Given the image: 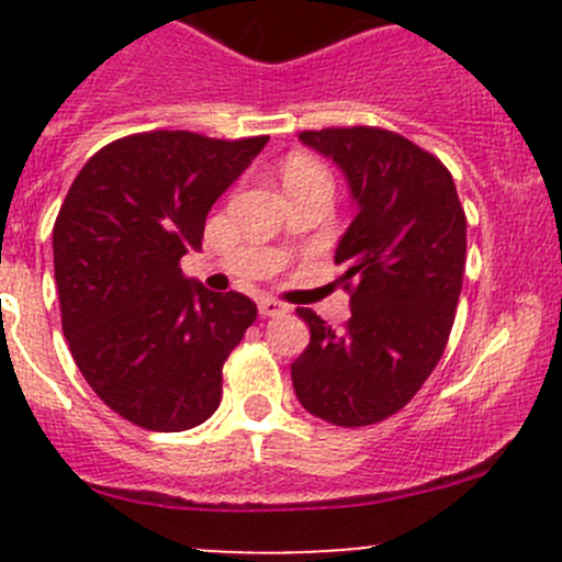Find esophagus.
<instances>
[{
	"label": "esophagus",
	"instance_id": "1",
	"mask_svg": "<svg viewBox=\"0 0 562 562\" xmlns=\"http://www.w3.org/2000/svg\"><path fill=\"white\" fill-rule=\"evenodd\" d=\"M258 310H260V315H263V317H274V315H285L291 307H288V304H282V302H277V299H260Z\"/></svg>",
	"mask_w": 562,
	"mask_h": 562
}]
</instances>
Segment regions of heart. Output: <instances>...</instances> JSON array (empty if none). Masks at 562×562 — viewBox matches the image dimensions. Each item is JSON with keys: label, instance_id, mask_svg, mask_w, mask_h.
I'll return each mask as SVG.
<instances>
[{"label": "heart", "instance_id": "heart-1", "mask_svg": "<svg viewBox=\"0 0 562 562\" xmlns=\"http://www.w3.org/2000/svg\"><path fill=\"white\" fill-rule=\"evenodd\" d=\"M282 179H285V187H291V184H302V181L326 179V171H323L321 162H315L313 157L293 155L288 157L285 168H282Z\"/></svg>", "mask_w": 562, "mask_h": 562}]
</instances>
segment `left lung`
<instances>
[{
    "instance_id": "left-lung-1",
    "label": "left lung",
    "mask_w": 562,
    "mask_h": 562,
    "mask_svg": "<svg viewBox=\"0 0 562 562\" xmlns=\"http://www.w3.org/2000/svg\"><path fill=\"white\" fill-rule=\"evenodd\" d=\"M299 138L337 162L359 214L334 255L350 321L334 331L313 310H296L310 345L291 364L293 389L323 422L367 427L402 411L443 356L468 220L449 168L400 133L361 124Z\"/></svg>"
}]
</instances>
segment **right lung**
Instances as JSON below:
<instances>
[{
	"label": "right lung",
	"mask_w": 562,
	"mask_h": 562,
	"mask_svg": "<svg viewBox=\"0 0 562 562\" xmlns=\"http://www.w3.org/2000/svg\"><path fill=\"white\" fill-rule=\"evenodd\" d=\"M266 140L127 135L67 190L54 223L61 331L94 394L138 427L184 432L223 400V364L258 307L187 280L179 260L201 249L209 209Z\"/></svg>",
	"instance_id": "1"
}]
</instances>
